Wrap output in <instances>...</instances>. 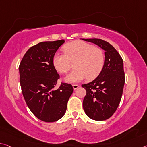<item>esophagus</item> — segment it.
<instances>
[{
    "label": "esophagus",
    "instance_id": "obj_1",
    "mask_svg": "<svg viewBox=\"0 0 147 147\" xmlns=\"http://www.w3.org/2000/svg\"><path fill=\"white\" fill-rule=\"evenodd\" d=\"M73 87L74 88V90H76L77 88H79V86L78 84H73Z\"/></svg>",
    "mask_w": 147,
    "mask_h": 147
}]
</instances>
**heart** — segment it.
I'll use <instances>...</instances> for the list:
<instances>
[{"label":"heart","mask_w":147,"mask_h":147,"mask_svg":"<svg viewBox=\"0 0 147 147\" xmlns=\"http://www.w3.org/2000/svg\"><path fill=\"white\" fill-rule=\"evenodd\" d=\"M64 53L55 52L52 65L60 74H65L73 63V69L65 77L68 82H78L87 77L96 78L103 69L105 54L101 48L82 40L67 44L63 47Z\"/></svg>","instance_id":"heart-1"}]
</instances>
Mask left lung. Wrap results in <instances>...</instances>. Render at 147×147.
<instances>
[{"mask_svg": "<svg viewBox=\"0 0 147 147\" xmlns=\"http://www.w3.org/2000/svg\"><path fill=\"white\" fill-rule=\"evenodd\" d=\"M82 40L97 44L105 50L103 70L92 82L82 86L86 90L83 101L86 115L94 120H105L115 113L122 98L125 83L123 60L107 41L97 38Z\"/></svg>", "mask_w": 147, "mask_h": 147, "instance_id": "8db88e82", "label": "left lung"}]
</instances>
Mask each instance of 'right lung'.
Returning <instances> with one entry per match:
<instances>
[{
  "mask_svg": "<svg viewBox=\"0 0 147 147\" xmlns=\"http://www.w3.org/2000/svg\"><path fill=\"white\" fill-rule=\"evenodd\" d=\"M64 40L42 42L30 48L19 67L22 94L28 107L39 120L55 122L67 110V102L73 92L71 84L61 82L53 89L59 78L52 65V57Z\"/></svg>",
  "mask_w": 147,
  "mask_h": 147,
  "instance_id": "right-lung-1",
  "label": "right lung"
}]
</instances>
